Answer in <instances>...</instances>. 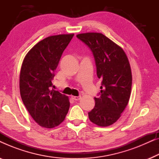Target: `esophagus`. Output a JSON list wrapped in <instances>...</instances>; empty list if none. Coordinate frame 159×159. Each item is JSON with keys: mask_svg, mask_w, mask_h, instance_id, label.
<instances>
[{"mask_svg": "<svg viewBox=\"0 0 159 159\" xmlns=\"http://www.w3.org/2000/svg\"><path fill=\"white\" fill-rule=\"evenodd\" d=\"M71 98L75 101H79V100L81 99V96H71Z\"/></svg>", "mask_w": 159, "mask_h": 159, "instance_id": "esophagus-1", "label": "esophagus"}]
</instances>
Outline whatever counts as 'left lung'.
Masks as SVG:
<instances>
[{
  "instance_id": "8db88e82",
  "label": "left lung",
  "mask_w": 159,
  "mask_h": 159,
  "mask_svg": "<svg viewBox=\"0 0 159 159\" xmlns=\"http://www.w3.org/2000/svg\"><path fill=\"white\" fill-rule=\"evenodd\" d=\"M77 38L88 46L96 66L97 76L102 80L101 92L95 97V107L88 112L90 120L107 127L118 120L129 102L132 72L123 49L101 33L88 32Z\"/></svg>"
}]
</instances>
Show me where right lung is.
<instances>
[{
  "instance_id": "right-lung-1",
  "label": "right lung",
  "mask_w": 159,
  "mask_h": 159,
  "mask_svg": "<svg viewBox=\"0 0 159 159\" xmlns=\"http://www.w3.org/2000/svg\"><path fill=\"white\" fill-rule=\"evenodd\" d=\"M73 36L59 34L43 39L28 52L21 65V100L34 120L43 127L60 125L68 113V97L51 88L54 71Z\"/></svg>"
}]
</instances>
